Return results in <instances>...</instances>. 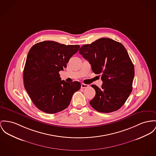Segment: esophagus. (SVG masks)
I'll return each mask as SVG.
<instances>
[{
  "label": "esophagus",
  "mask_w": 156,
  "mask_h": 156,
  "mask_svg": "<svg viewBox=\"0 0 156 156\" xmlns=\"http://www.w3.org/2000/svg\"><path fill=\"white\" fill-rule=\"evenodd\" d=\"M89 87V85L88 84H86L84 83H82L81 84V88L82 89H84V88H87Z\"/></svg>",
  "instance_id": "1"
}]
</instances>
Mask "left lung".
<instances>
[{
	"label": "left lung",
	"mask_w": 156,
	"mask_h": 156,
	"mask_svg": "<svg viewBox=\"0 0 156 156\" xmlns=\"http://www.w3.org/2000/svg\"><path fill=\"white\" fill-rule=\"evenodd\" d=\"M91 65L92 71L101 74V88L92 84L96 94L90 101L98 112L109 113L118 110L132 92L134 67L124 46L110 38H102L79 50Z\"/></svg>",
	"instance_id": "left-lung-1"
}]
</instances>
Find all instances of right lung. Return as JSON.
<instances>
[{
  "label": "right lung",
  "mask_w": 156,
  "mask_h": 156,
  "mask_svg": "<svg viewBox=\"0 0 156 156\" xmlns=\"http://www.w3.org/2000/svg\"><path fill=\"white\" fill-rule=\"evenodd\" d=\"M79 48V45L45 41L35 44L29 51L23 70L24 87L42 112L55 114L65 109L74 93L80 89V82L61 80L59 74Z\"/></svg>",
  "instance_id": "right-lung-1"
}]
</instances>
